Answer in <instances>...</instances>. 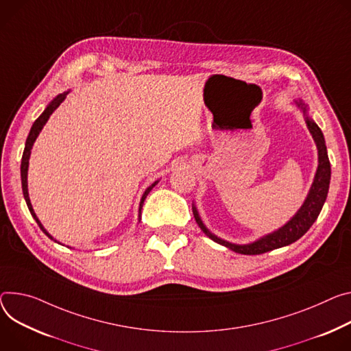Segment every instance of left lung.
<instances>
[{
  "label": "left lung",
  "mask_w": 351,
  "mask_h": 351,
  "mask_svg": "<svg viewBox=\"0 0 351 351\" xmlns=\"http://www.w3.org/2000/svg\"><path fill=\"white\" fill-rule=\"evenodd\" d=\"M295 104L302 109V112L305 114L306 127H308L309 133L312 134V138L317 148V169H316L313 183L309 189V193H308L304 204L297 211V214L281 228H278L277 231H274L271 234L262 237L258 241L247 243V245L231 243V242H227L224 239L215 237L214 234H211L208 231V228L203 224L196 206L192 204L193 215H195V219L199 224V227L214 242H217L219 245H224V246L230 247L231 250L241 253V254L266 253L273 249H278V247L287 246V245L298 241L312 227L317 215H319V213L326 202L328 192H329V183H330V162H329V156H328V149H326V144H325V137L319 129V125H317L306 113V105L302 104V101H297Z\"/></svg>",
  "instance_id": "left-lung-1"
}]
</instances>
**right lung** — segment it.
Here are the masks:
<instances>
[{"label": "right lung", "mask_w": 351, "mask_h": 351, "mask_svg": "<svg viewBox=\"0 0 351 351\" xmlns=\"http://www.w3.org/2000/svg\"><path fill=\"white\" fill-rule=\"evenodd\" d=\"M70 90H67V92H62V93H60V95H57V97L47 105V108L45 109V112L35 120V123H34V125H32V129H30V132H29V136H27V138H26V144H25V149H23V155H22V162H21V180H22V192H23V197H25V202H26V204H27V208H29V211H30V214H32V217H34L35 219H36V222H38V226L40 227V230L50 238V239H53V237L45 230V227L42 226V222L39 221V218L36 217V214H35V211H34V207H32V204H30V199H29V193H27V167H29V158H30V149H32V147H34V143L36 141V138H38V136H39V133L42 132V129H43V125L46 124V121L49 120V117L51 116V113L60 106V104L66 99V97H67V93H69ZM158 183V180L156 182H154L145 192H144V195H143V197H141V202H140V208H138V219H141L140 217H141V208H143V204H144V200H145V197L148 196V193L151 192V189L155 186Z\"/></svg>", "instance_id": "obj_1"}]
</instances>
